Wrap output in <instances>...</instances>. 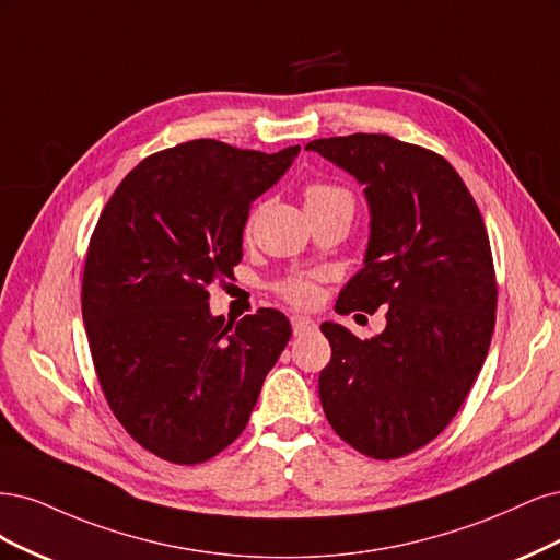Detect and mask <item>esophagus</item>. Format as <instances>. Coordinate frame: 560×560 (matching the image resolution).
Segmentation results:
<instances>
[{"mask_svg":"<svg viewBox=\"0 0 560 560\" xmlns=\"http://www.w3.org/2000/svg\"><path fill=\"white\" fill-rule=\"evenodd\" d=\"M291 326H293V332H295L298 337L310 335V332H314V330L318 328L316 320L310 318V316H293V318H291Z\"/></svg>","mask_w":560,"mask_h":560,"instance_id":"obj_1","label":"esophagus"}]
</instances>
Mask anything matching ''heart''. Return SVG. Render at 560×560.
<instances>
[{"label":"heart","mask_w":560,"mask_h":560,"mask_svg":"<svg viewBox=\"0 0 560 560\" xmlns=\"http://www.w3.org/2000/svg\"><path fill=\"white\" fill-rule=\"evenodd\" d=\"M332 200H351V197L347 190H341L337 186H328V184H312L304 188V207L326 205ZM283 295L295 304H310L316 298V288L310 281L295 279V281L283 285Z\"/></svg>","instance_id":"heart-1"}]
</instances>
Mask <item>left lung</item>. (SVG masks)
I'll return each mask as SVG.
<instances>
[{"label":"left lung","instance_id":"8db88e82","mask_svg":"<svg viewBox=\"0 0 560 560\" xmlns=\"http://www.w3.org/2000/svg\"><path fill=\"white\" fill-rule=\"evenodd\" d=\"M304 149L351 174L370 207L363 269L335 310L386 306L384 332L365 341L323 323L332 358L318 376L320 405L360 454L400 458L456 417L489 353L498 302L489 234L470 190L438 153L363 132Z\"/></svg>","mask_w":560,"mask_h":560}]
</instances>
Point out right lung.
<instances>
[{"label":"right lung","mask_w":560,"mask_h":560,"mask_svg":"<svg viewBox=\"0 0 560 560\" xmlns=\"http://www.w3.org/2000/svg\"><path fill=\"white\" fill-rule=\"evenodd\" d=\"M298 153L178 143L139 162L100 215L83 272L90 353L116 419L170 463H205L242 435L291 339L277 310L213 316L207 285L232 277L250 202Z\"/></svg>","instance_id":"obj_1"}]
</instances>
